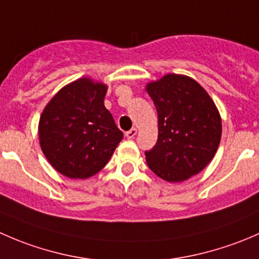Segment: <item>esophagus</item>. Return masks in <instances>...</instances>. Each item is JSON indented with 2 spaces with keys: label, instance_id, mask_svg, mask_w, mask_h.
<instances>
[{
  "label": "esophagus",
  "instance_id": "obj_1",
  "mask_svg": "<svg viewBox=\"0 0 259 259\" xmlns=\"http://www.w3.org/2000/svg\"><path fill=\"white\" fill-rule=\"evenodd\" d=\"M137 132H138V130L135 129V127H133V129H130L129 132L125 133V137H126L127 139H133V138H134L135 135H137Z\"/></svg>",
  "mask_w": 259,
  "mask_h": 259
}]
</instances>
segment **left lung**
<instances>
[{"instance_id": "1", "label": "left lung", "mask_w": 259, "mask_h": 259, "mask_svg": "<svg viewBox=\"0 0 259 259\" xmlns=\"http://www.w3.org/2000/svg\"><path fill=\"white\" fill-rule=\"evenodd\" d=\"M146 91L158 113L159 134L146 163L170 183L189 179L213 159L222 135L215 104L195 80L169 74L148 83Z\"/></svg>"}]
</instances>
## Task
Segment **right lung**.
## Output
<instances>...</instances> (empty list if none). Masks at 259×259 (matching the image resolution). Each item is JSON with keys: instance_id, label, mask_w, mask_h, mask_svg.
Listing matches in <instances>:
<instances>
[{"instance_id": "right-lung-1", "label": "right lung", "mask_w": 259, "mask_h": 259, "mask_svg": "<svg viewBox=\"0 0 259 259\" xmlns=\"http://www.w3.org/2000/svg\"><path fill=\"white\" fill-rule=\"evenodd\" d=\"M106 90L104 83L83 77L62 88L42 111L41 149L67 178L85 179L100 171L124 137L104 105Z\"/></svg>"}]
</instances>
